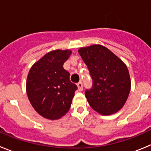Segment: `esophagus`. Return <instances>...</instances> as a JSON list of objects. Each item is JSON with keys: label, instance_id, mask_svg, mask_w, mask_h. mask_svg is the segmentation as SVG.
<instances>
[{"label": "esophagus", "instance_id": "34e87169", "mask_svg": "<svg viewBox=\"0 0 151 151\" xmlns=\"http://www.w3.org/2000/svg\"><path fill=\"white\" fill-rule=\"evenodd\" d=\"M77 87H78V89L79 91H82L83 90V85H82V82H78V83L77 84Z\"/></svg>", "mask_w": 151, "mask_h": 151}]
</instances>
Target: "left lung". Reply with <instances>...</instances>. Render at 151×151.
<instances>
[{"mask_svg":"<svg viewBox=\"0 0 151 151\" xmlns=\"http://www.w3.org/2000/svg\"><path fill=\"white\" fill-rule=\"evenodd\" d=\"M87 65L93 85L85 97L93 110L104 116L116 113L127 101L131 80L125 64L104 46L94 45L78 50Z\"/></svg>","mask_w":151,"mask_h":151,"instance_id":"1","label":"left lung"}]
</instances>
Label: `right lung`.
I'll return each instance as SVG.
<instances>
[{
	"label": "right lung",
	"mask_w": 151,
	"mask_h": 151,
	"mask_svg": "<svg viewBox=\"0 0 151 151\" xmlns=\"http://www.w3.org/2000/svg\"><path fill=\"white\" fill-rule=\"evenodd\" d=\"M70 50H55L45 54L31 67L26 92L35 111L48 119H58L69 111L77 86L69 80L63 63Z\"/></svg>",
	"instance_id": "right-lung-1"
}]
</instances>
